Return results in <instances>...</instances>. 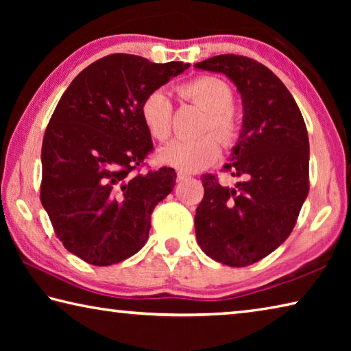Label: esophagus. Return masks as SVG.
<instances>
[{"label": "esophagus", "mask_w": 351, "mask_h": 351, "mask_svg": "<svg viewBox=\"0 0 351 351\" xmlns=\"http://www.w3.org/2000/svg\"><path fill=\"white\" fill-rule=\"evenodd\" d=\"M187 178H190V175L186 173V171H178V181H184Z\"/></svg>", "instance_id": "obj_1"}]
</instances>
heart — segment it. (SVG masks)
Returning a JSON list of instances; mask_svg holds the SVG:
<instances>
[{
    "instance_id": "1",
    "label": "heart",
    "mask_w": 351,
    "mask_h": 351,
    "mask_svg": "<svg viewBox=\"0 0 351 351\" xmlns=\"http://www.w3.org/2000/svg\"><path fill=\"white\" fill-rule=\"evenodd\" d=\"M180 96L192 100L209 111L206 128L213 130L226 144L232 142L239 123L230 106L234 94L228 83L217 77L204 75L182 83ZM171 102L162 90L147 94L141 104L142 122L153 139L165 141L171 133ZM215 134H204L197 139H175L159 148L158 161L181 171H197L209 167L221 153V144Z\"/></svg>"
}]
</instances>
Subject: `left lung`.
I'll use <instances>...</instances> for the list:
<instances>
[{
	"mask_svg": "<svg viewBox=\"0 0 351 351\" xmlns=\"http://www.w3.org/2000/svg\"><path fill=\"white\" fill-rule=\"evenodd\" d=\"M195 68L224 74L241 96V132L224 165L240 181L226 187L204 175L195 215L199 247L241 268L276 251L294 228L310 190L306 127L294 97L265 64L226 54Z\"/></svg>",
	"mask_w": 351,
	"mask_h": 351,
	"instance_id": "1",
	"label": "left lung"
}]
</instances>
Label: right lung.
I'll use <instances>...</instances> for the list:
<instances>
[{
    "label": "right lung",
    "mask_w": 351,
    "mask_h": 351,
    "mask_svg": "<svg viewBox=\"0 0 351 351\" xmlns=\"http://www.w3.org/2000/svg\"><path fill=\"white\" fill-rule=\"evenodd\" d=\"M189 66L106 56L71 82L51 117L41 204L63 246L90 265H114L141 251L154 206L175 187L170 167L134 171L153 148L141 104Z\"/></svg>",
    "instance_id": "right-lung-1"
}]
</instances>
